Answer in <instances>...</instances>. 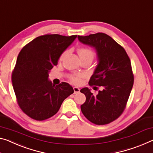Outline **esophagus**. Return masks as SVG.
<instances>
[{
    "mask_svg": "<svg viewBox=\"0 0 153 153\" xmlns=\"http://www.w3.org/2000/svg\"><path fill=\"white\" fill-rule=\"evenodd\" d=\"M74 94H76V93H78L79 91H80V89H79L78 87H74Z\"/></svg>",
    "mask_w": 153,
    "mask_h": 153,
    "instance_id": "34e87169",
    "label": "esophagus"
}]
</instances>
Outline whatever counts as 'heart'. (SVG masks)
<instances>
[{"instance_id": "obj_1", "label": "heart", "mask_w": 153, "mask_h": 153, "mask_svg": "<svg viewBox=\"0 0 153 153\" xmlns=\"http://www.w3.org/2000/svg\"><path fill=\"white\" fill-rule=\"evenodd\" d=\"M67 51H65L62 54L60 55V60H61L62 59H63L64 56L66 54ZM78 54L79 56V58L80 59H82V58H91V59H93V58L94 57V51L91 49V48H81L78 50ZM84 77V76L82 74H77V75H73V76H71L69 77L70 80L74 84H79L82 81V78Z\"/></svg>"}]
</instances>
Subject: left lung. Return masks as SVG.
Masks as SVG:
<instances>
[{
    "label": "left lung",
    "instance_id": "obj_1",
    "mask_svg": "<svg viewBox=\"0 0 153 153\" xmlns=\"http://www.w3.org/2000/svg\"><path fill=\"white\" fill-rule=\"evenodd\" d=\"M77 38L94 48L97 56L98 64L89 86L102 87L96 95L88 88L81 89L86 96L82 112L94 124H108L122 114L129 97L134 80L130 59L124 48L105 33L78 35Z\"/></svg>",
    "mask_w": 153,
    "mask_h": 153
}]
</instances>
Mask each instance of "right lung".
Here are the masks:
<instances>
[{
    "label": "right lung",
    "instance_id": "1",
    "mask_svg": "<svg viewBox=\"0 0 153 153\" xmlns=\"http://www.w3.org/2000/svg\"><path fill=\"white\" fill-rule=\"evenodd\" d=\"M57 34L39 36L19 53L11 80L21 110L33 119L43 120L58 112L74 88L66 82L55 85L48 79L60 55L76 39Z\"/></svg>",
    "mask_w": 153,
    "mask_h": 153
}]
</instances>
